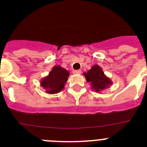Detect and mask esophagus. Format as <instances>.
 Masks as SVG:
<instances>
[{
  "label": "esophagus",
  "instance_id": "obj_1",
  "mask_svg": "<svg viewBox=\"0 0 147 147\" xmlns=\"http://www.w3.org/2000/svg\"><path fill=\"white\" fill-rule=\"evenodd\" d=\"M73 73L74 74H81V71L80 70H74V71H73Z\"/></svg>",
  "mask_w": 147,
  "mask_h": 147
}]
</instances>
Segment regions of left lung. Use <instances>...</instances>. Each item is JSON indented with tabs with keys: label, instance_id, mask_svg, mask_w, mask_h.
Returning a JSON list of instances; mask_svg holds the SVG:
<instances>
[{
	"label": "left lung",
	"instance_id": "1",
	"mask_svg": "<svg viewBox=\"0 0 147 147\" xmlns=\"http://www.w3.org/2000/svg\"><path fill=\"white\" fill-rule=\"evenodd\" d=\"M88 82L90 83L92 89L99 92L112 85V81L105 76L103 71L98 65H93L88 73L84 74Z\"/></svg>",
	"mask_w": 147,
	"mask_h": 147
}]
</instances>
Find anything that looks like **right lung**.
<instances>
[{"mask_svg":"<svg viewBox=\"0 0 147 147\" xmlns=\"http://www.w3.org/2000/svg\"><path fill=\"white\" fill-rule=\"evenodd\" d=\"M69 74L67 70L59 65H55L49 74L41 80L40 85L47 93H57L64 88Z\"/></svg>","mask_w":147,"mask_h":147,"instance_id":"obj_1","label":"right lung"}]
</instances>
